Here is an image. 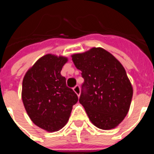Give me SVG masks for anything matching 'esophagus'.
<instances>
[{"instance_id": "esophagus-1", "label": "esophagus", "mask_w": 154, "mask_h": 154, "mask_svg": "<svg viewBox=\"0 0 154 154\" xmlns=\"http://www.w3.org/2000/svg\"><path fill=\"white\" fill-rule=\"evenodd\" d=\"M73 91L75 92V94L78 96H80V87L79 85H75V86L73 88Z\"/></svg>"}]
</instances>
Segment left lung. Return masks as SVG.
<instances>
[{
    "label": "left lung",
    "instance_id": "obj_1",
    "mask_svg": "<svg viewBox=\"0 0 154 154\" xmlns=\"http://www.w3.org/2000/svg\"><path fill=\"white\" fill-rule=\"evenodd\" d=\"M84 79L79 103L91 123L102 130L114 129L127 115L133 89L118 59L103 48L72 55Z\"/></svg>",
    "mask_w": 154,
    "mask_h": 154
}]
</instances>
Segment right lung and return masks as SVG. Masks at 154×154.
<instances>
[{
	"label": "right lung",
	"mask_w": 154,
	"mask_h": 154,
	"mask_svg": "<svg viewBox=\"0 0 154 154\" xmlns=\"http://www.w3.org/2000/svg\"><path fill=\"white\" fill-rule=\"evenodd\" d=\"M68 60L62 55L47 54L38 59L23 79L21 99L27 113L36 126L50 133L65 126L78 101L61 75Z\"/></svg>",
	"instance_id": "add662e5"
}]
</instances>
